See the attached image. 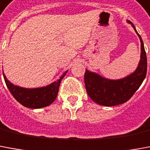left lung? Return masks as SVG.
Returning <instances> with one entry per match:
<instances>
[{"instance_id":"obj_1","label":"left lung","mask_w":150,"mask_h":150,"mask_svg":"<svg viewBox=\"0 0 150 150\" xmlns=\"http://www.w3.org/2000/svg\"><path fill=\"white\" fill-rule=\"evenodd\" d=\"M127 23L132 24L140 38L141 53L139 64L134 73L117 80L107 79L86 69L84 81L86 92L90 98L98 105L109 107L127 102L139 89L146 76L147 58L144 43L134 24L129 20Z\"/></svg>"}]
</instances>
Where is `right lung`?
<instances>
[{"instance_id":"add662e5","label":"right lung","mask_w":150,"mask_h":150,"mask_svg":"<svg viewBox=\"0 0 150 150\" xmlns=\"http://www.w3.org/2000/svg\"><path fill=\"white\" fill-rule=\"evenodd\" d=\"M68 71L62 74L57 81L51 84L38 88H23L14 85L6 78L5 73L3 77L10 92L14 99L22 105L30 108H41L52 104L57 97L59 87L61 80L64 77Z\"/></svg>"}]
</instances>
